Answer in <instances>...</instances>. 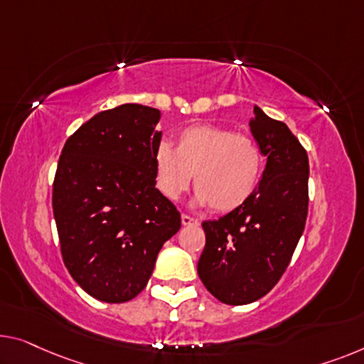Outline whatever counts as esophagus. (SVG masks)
<instances>
[{"mask_svg":"<svg viewBox=\"0 0 364 364\" xmlns=\"http://www.w3.org/2000/svg\"><path fill=\"white\" fill-rule=\"evenodd\" d=\"M181 224L184 227H198L199 220L194 219V217H191V215H188V214H183L181 215Z\"/></svg>","mask_w":364,"mask_h":364,"instance_id":"34e87169","label":"esophagus"}]
</instances>
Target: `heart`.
Wrapping results in <instances>:
<instances>
[{
	"instance_id": "obj_1",
	"label": "heart",
	"mask_w": 364,
	"mask_h": 364,
	"mask_svg": "<svg viewBox=\"0 0 364 364\" xmlns=\"http://www.w3.org/2000/svg\"><path fill=\"white\" fill-rule=\"evenodd\" d=\"M154 171L156 188L168 200L180 199L194 175V204H210L217 213H232L257 191L263 155L245 134L198 124L178 132L175 149L161 142L154 150Z\"/></svg>"
}]
</instances>
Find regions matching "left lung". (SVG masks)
<instances>
[{
  "label": "left lung",
  "mask_w": 364,
  "mask_h": 364,
  "mask_svg": "<svg viewBox=\"0 0 364 364\" xmlns=\"http://www.w3.org/2000/svg\"><path fill=\"white\" fill-rule=\"evenodd\" d=\"M250 130L267 165L242 208L203 222L205 247L198 274L210 294L229 306L262 299L291 262L309 204V159L284 122L253 107Z\"/></svg>",
  "instance_id": "left-lung-1"
}]
</instances>
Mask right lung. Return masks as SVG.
<instances>
[{"label": "right lung", "mask_w": 364, "mask_h": 364, "mask_svg": "<svg viewBox=\"0 0 364 364\" xmlns=\"http://www.w3.org/2000/svg\"><path fill=\"white\" fill-rule=\"evenodd\" d=\"M161 112L122 105L97 112L63 145L52 205L62 257L77 284L121 304L147 286L181 215L155 188Z\"/></svg>", "instance_id": "add662e5"}]
</instances>
